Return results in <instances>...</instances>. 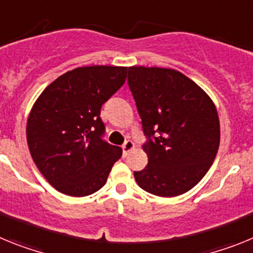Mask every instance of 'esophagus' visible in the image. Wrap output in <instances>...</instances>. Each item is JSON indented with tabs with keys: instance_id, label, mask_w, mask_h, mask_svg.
Segmentation results:
<instances>
[{
	"instance_id": "obj_1",
	"label": "esophagus",
	"mask_w": 253,
	"mask_h": 253,
	"mask_svg": "<svg viewBox=\"0 0 253 253\" xmlns=\"http://www.w3.org/2000/svg\"><path fill=\"white\" fill-rule=\"evenodd\" d=\"M133 148H134V143L131 142V140H126V142L123 144V153H124V156H128V153Z\"/></svg>"
}]
</instances>
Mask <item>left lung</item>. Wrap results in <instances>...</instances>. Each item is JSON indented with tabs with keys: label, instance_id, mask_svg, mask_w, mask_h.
I'll return each instance as SVG.
<instances>
[{
	"label": "left lung",
	"instance_id": "8db88e82",
	"mask_svg": "<svg viewBox=\"0 0 253 253\" xmlns=\"http://www.w3.org/2000/svg\"><path fill=\"white\" fill-rule=\"evenodd\" d=\"M128 84L142 119L148 165L139 187L163 198L185 194L210 169L220 140L215 105L176 69L129 67Z\"/></svg>",
	"mask_w": 253,
	"mask_h": 253
}]
</instances>
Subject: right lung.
Returning <instances> with one entry per match:
<instances>
[{
	"label": "right lung",
	"mask_w": 253,
	"mask_h": 253,
	"mask_svg": "<svg viewBox=\"0 0 253 253\" xmlns=\"http://www.w3.org/2000/svg\"><path fill=\"white\" fill-rule=\"evenodd\" d=\"M126 67L72 69L51 82L29 115L26 138L39 171L60 193L87 196L101 189L122 148L102 139L104 102L126 80Z\"/></svg>",
	"instance_id": "1"
}]
</instances>
